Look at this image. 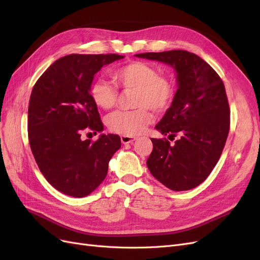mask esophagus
<instances>
[{
    "instance_id": "34e87169",
    "label": "esophagus",
    "mask_w": 260,
    "mask_h": 260,
    "mask_svg": "<svg viewBox=\"0 0 260 260\" xmlns=\"http://www.w3.org/2000/svg\"><path fill=\"white\" fill-rule=\"evenodd\" d=\"M120 139H121V142H122L123 144H131V143H133V142H135V141L137 140V138L127 137V136H121Z\"/></svg>"
}]
</instances>
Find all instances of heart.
Segmentation results:
<instances>
[{
    "instance_id": "b5f03b06",
    "label": "heart",
    "mask_w": 260,
    "mask_h": 260,
    "mask_svg": "<svg viewBox=\"0 0 260 260\" xmlns=\"http://www.w3.org/2000/svg\"><path fill=\"white\" fill-rule=\"evenodd\" d=\"M113 78L124 91H135L131 111H119L109 115L108 129L118 135L137 137L142 135L154 120L151 112L164 113L171 106L176 96V84L172 78L159 75L157 68L148 62L135 60L115 69ZM90 96L98 107L112 109L118 100V91L104 80H95L90 85Z\"/></svg>"
}]
</instances>
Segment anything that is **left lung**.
<instances>
[{"instance_id":"obj_1","label":"left lung","mask_w":260,"mask_h":260,"mask_svg":"<svg viewBox=\"0 0 260 260\" xmlns=\"http://www.w3.org/2000/svg\"><path fill=\"white\" fill-rule=\"evenodd\" d=\"M136 56L162 61L176 69L178 90L156 129L172 140L151 139L146 160L151 174L172 191L200 185L215 168L230 130V107L221 78L194 53L174 50Z\"/></svg>"}]
</instances>
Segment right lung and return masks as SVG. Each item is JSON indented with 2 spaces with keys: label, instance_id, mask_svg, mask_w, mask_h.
<instances>
[{
  "label": "right lung",
  "instance_id": "obj_1",
  "mask_svg": "<svg viewBox=\"0 0 260 260\" xmlns=\"http://www.w3.org/2000/svg\"><path fill=\"white\" fill-rule=\"evenodd\" d=\"M123 58L118 54H70L55 60L34 85L28 107V139L48 182L73 198L89 195L107 175L121 141L117 135L82 140L104 129L90 96L94 75ZM91 133V132H90Z\"/></svg>",
  "mask_w": 260,
  "mask_h": 260
}]
</instances>
